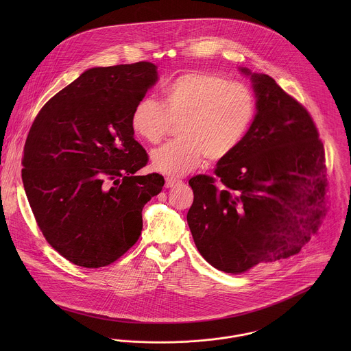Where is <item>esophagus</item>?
Wrapping results in <instances>:
<instances>
[{
	"instance_id": "34e87169",
	"label": "esophagus",
	"mask_w": 351,
	"mask_h": 351,
	"mask_svg": "<svg viewBox=\"0 0 351 351\" xmlns=\"http://www.w3.org/2000/svg\"><path fill=\"white\" fill-rule=\"evenodd\" d=\"M180 182H181V181H180V180H176V178H166L165 186H166V188H173V186L178 185Z\"/></svg>"
}]
</instances>
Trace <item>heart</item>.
Wrapping results in <instances>:
<instances>
[{"instance_id": "b5f03b06", "label": "heart", "mask_w": 351, "mask_h": 351, "mask_svg": "<svg viewBox=\"0 0 351 351\" xmlns=\"http://www.w3.org/2000/svg\"><path fill=\"white\" fill-rule=\"evenodd\" d=\"M256 116V99L249 86L226 77L191 71L163 89V101L145 97L131 114L136 136L160 142L173 124L178 141L151 152L152 169L169 177H182L199 167L204 158L230 156L246 139Z\"/></svg>"}]
</instances>
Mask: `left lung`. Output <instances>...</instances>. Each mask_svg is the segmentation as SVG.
Listing matches in <instances>:
<instances>
[{"label": "left lung", "instance_id": "8db88e82", "mask_svg": "<svg viewBox=\"0 0 351 351\" xmlns=\"http://www.w3.org/2000/svg\"><path fill=\"white\" fill-rule=\"evenodd\" d=\"M256 99L250 131L215 174L189 180L186 220L204 259L226 273L287 259L316 234L326 208L324 149L312 117L276 81L249 69Z\"/></svg>", "mask_w": 351, "mask_h": 351}]
</instances>
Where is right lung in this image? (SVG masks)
<instances>
[{
    "label": "right lung",
    "instance_id": "add662e5",
    "mask_svg": "<svg viewBox=\"0 0 351 351\" xmlns=\"http://www.w3.org/2000/svg\"><path fill=\"white\" fill-rule=\"evenodd\" d=\"M158 81L150 62L93 67L36 116L23 156V184L46 241L77 266H108L143 228L142 209L160 193L131 114Z\"/></svg>",
    "mask_w": 351,
    "mask_h": 351
}]
</instances>
